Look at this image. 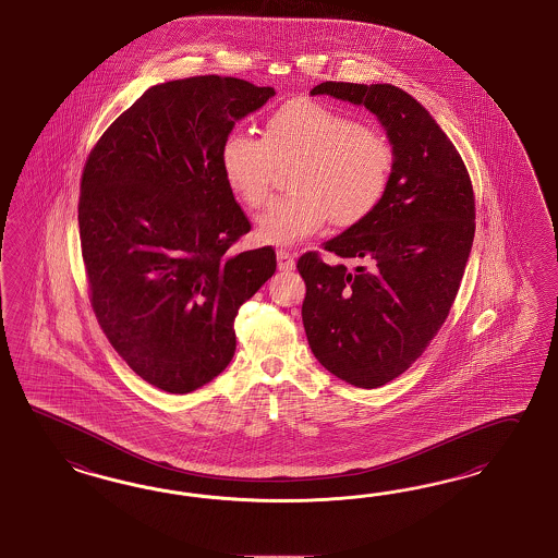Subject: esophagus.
Here are the masks:
<instances>
[{
	"label": "esophagus",
	"mask_w": 558,
	"mask_h": 558,
	"mask_svg": "<svg viewBox=\"0 0 558 558\" xmlns=\"http://www.w3.org/2000/svg\"><path fill=\"white\" fill-rule=\"evenodd\" d=\"M278 270L290 271L296 268V262H294V254L288 252V250H278Z\"/></svg>",
	"instance_id": "34e87169"
}]
</instances>
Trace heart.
<instances>
[{
    "mask_svg": "<svg viewBox=\"0 0 558 558\" xmlns=\"http://www.w3.org/2000/svg\"><path fill=\"white\" fill-rule=\"evenodd\" d=\"M229 191L243 207L268 198L276 168L292 165L287 189L257 219V240L294 243L331 217L337 227L362 223L386 196L393 170L390 142L335 107L290 99L271 109L262 140L229 132L219 148Z\"/></svg>",
    "mask_w": 558,
    "mask_h": 558,
    "instance_id": "heart-1",
    "label": "heart"
}]
</instances>
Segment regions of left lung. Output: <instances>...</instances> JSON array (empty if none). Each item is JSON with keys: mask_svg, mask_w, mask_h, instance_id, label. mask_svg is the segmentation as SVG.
<instances>
[{"mask_svg": "<svg viewBox=\"0 0 558 558\" xmlns=\"http://www.w3.org/2000/svg\"><path fill=\"white\" fill-rule=\"evenodd\" d=\"M311 93L367 107L392 144V179L376 211L323 243L357 268L329 266L318 252L296 264L315 357L372 390L404 374L449 317L475 238L473 184L451 140L407 90L325 81Z\"/></svg>", "mask_w": 558, "mask_h": 558, "instance_id": "obj_1", "label": "left lung"}]
</instances>
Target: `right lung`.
<instances>
[{
	"mask_svg": "<svg viewBox=\"0 0 558 558\" xmlns=\"http://www.w3.org/2000/svg\"><path fill=\"white\" fill-rule=\"evenodd\" d=\"M271 95L233 76L154 85L83 168L90 308L121 360L165 392H193L226 369L241 304L276 271L270 245L227 254L252 223L219 165L235 121Z\"/></svg>",
	"mask_w": 558,
	"mask_h": 558,
	"instance_id": "1",
	"label": "right lung"
}]
</instances>
